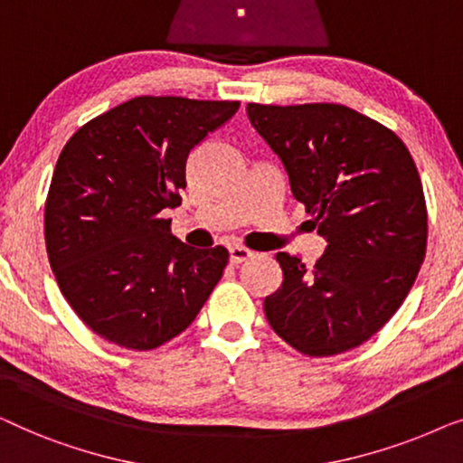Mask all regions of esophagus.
<instances>
[{
	"instance_id": "esophagus-1",
	"label": "esophagus",
	"mask_w": 463,
	"mask_h": 463,
	"mask_svg": "<svg viewBox=\"0 0 463 463\" xmlns=\"http://www.w3.org/2000/svg\"><path fill=\"white\" fill-rule=\"evenodd\" d=\"M253 256V251H250L247 250V247H243V245H232V247H229V260H231V264H241V262H245V260H250Z\"/></svg>"
}]
</instances>
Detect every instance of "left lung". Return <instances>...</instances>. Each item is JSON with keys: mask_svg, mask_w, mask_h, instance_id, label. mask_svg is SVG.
Returning a JSON list of instances; mask_svg holds the SVG:
<instances>
[{"mask_svg": "<svg viewBox=\"0 0 463 463\" xmlns=\"http://www.w3.org/2000/svg\"><path fill=\"white\" fill-rule=\"evenodd\" d=\"M247 117L327 241L315 266L277 253L283 283L264 298L266 318L299 353H346L399 310L424 262L418 167L399 136L342 104L250 102Z\"/></svg>", "mask_w": 463, "mask_h": 463, "instance_id": "8db88e82", "label": "left lung"}]
</instances>
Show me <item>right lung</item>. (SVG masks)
<instances>
[{"label":"right lung","mask_w":463,"mask_h":463,"mask_svg":"<svg viewBox=\"0 0 463 463\" xmlns=\"http://www.w3.org/2000/svg\"><path fill=\"white\" fill-rule=\"evenodd\" d=\"M239 102L138 96L77 129L45 201L58 288L94 334L153 350L199 315L229 262L222 245L175 239L159 213L180 205L186 164Z\"/></svg>","instance_id":"obj_1"}]
</instances>
